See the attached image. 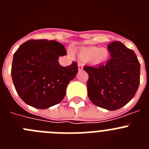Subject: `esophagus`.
Listing matches in <instances>:
<instances>
[{
    "label": "esophagus",
    "instance_id": "obj_1",
    "mask_svg": "<svg viewBox=\"0 0 149 149\" xmlns=\"http://www.w3.org/2000/svg\"><path fill=\"white\" fill-rule=\"evenodd\" d=\"M77 66H78V70L79 71H81L83 69V66H84V65H83L82 63H79L78 65H77Z\"/></svg>",
    "mask_w": 149,
    "mask_h": 149
}]
</instances>
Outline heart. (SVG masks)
Returning <instances> with one entry per match:
<instances>
[{"instance_id": "obj_1", "label": "heart", "mask_w": 149, "mask_h": 149, "mask_svg": "<svg viewBox=\"0 0 149 149\" xmlns=\"http://www.w3.org/2000/svg\"><path fill=\"white\" fill-rule=\"evenodd\" d=\"M110 56L108 50L105 48L89 46L82 48L79 51L80 58L85 61L89 60L94 64H102L107 61Z\"/></svg>"}]
</instances>
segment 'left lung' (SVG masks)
Masks as SVG:
<instances>
[{"mask_svg":"<svg viewBox=\"0 0 149 149\" xmlns=\"http://www.w3.org/2000/svg\"><path fill=\"white\" fill-rule=\"evenodd\" d=\"M111 58L105 65L84 66L89 74L88 96L96 106L108 110L121 108L136 94L140 64L136 54L119 41L108 45Z\"/></svg>","mask_w":149,"mask_h":149,"instance_id":"obj_1","label":"left lung"}]
</instances>
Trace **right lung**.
Returning <instances> with one entry per match:
<instances>
[{"mask_svg":"<svg viewBox=\"0 0 149 149\" xmlns=\"http://www.w3.org/2000/svg\"><path fill=\"white\" fill-rule=\"evenodd\" d=\"M66 55L64 46L54 40H28L13 56L11 74L17 93L27 104L47 109L59 104L68 84L78 72L77 64L63 67L59 56Z\"/></svg>","mask_w":149,"mask_h":149,"instance_id":"add662e5","label":"right lung"}]
</instances>
